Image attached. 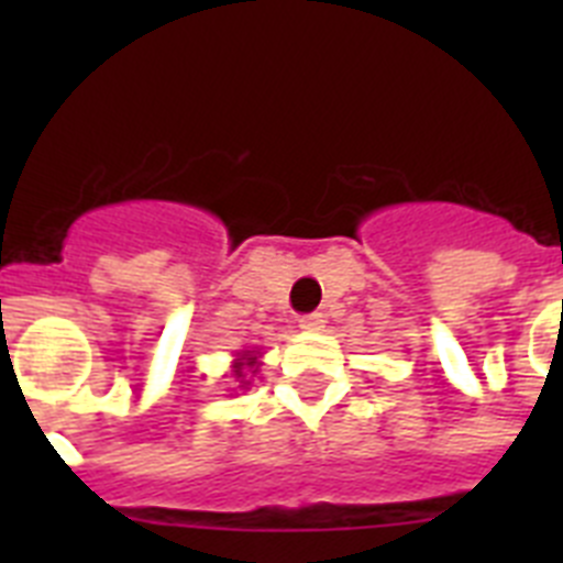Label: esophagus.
<instances>
[{
    "instance_id": "esophagus-1",
    "label": "esophagus",
    "mask_w": 563,
    "mask_h": 563,
    "mask_svg": "<svg viewBox=\"0 0 563 563\" xmlns=\"http://www.w3.org/2000/svg\"><path fill=\"white\" fill-rule=\"evenodd\" d=\"M298 327H301L305 332L324 330V316H321V312H307V316L298 318Z\"/></svg>"
}]
</instances>
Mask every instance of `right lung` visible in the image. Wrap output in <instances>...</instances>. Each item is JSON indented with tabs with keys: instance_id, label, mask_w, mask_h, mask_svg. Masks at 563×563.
Returning <instances> with one entry per match:
<instances>
[{
	"instance_id": "obj_1",
	"label": "right lung",
	"mask_w": 563,
	"mask_h": 563,
	"mask_svg": "<svg viewBox=\"0 0 563 563\" xmlns=\"http://www.w3.org/2000/svg\"><path fill=\"white\" fill-rule=\"evenodd\" d=\"M258 352H251V350H245V352H239V357L236 361H233V377H236L239 383H251V380H245L247 377V372H253V375H256V369H258Z\"/></svg>"
}]
</instances>
